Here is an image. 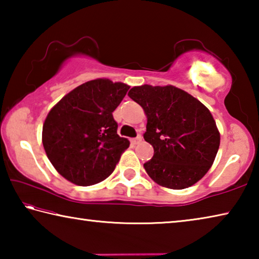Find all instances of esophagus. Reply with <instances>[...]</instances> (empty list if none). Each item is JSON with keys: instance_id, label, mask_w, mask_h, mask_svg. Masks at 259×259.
Segmentation results:
<instances>
[{"instance_id": "obj_1", "label": "esophagus", "mask_w": 259, "mask_h": 259, "mask_svg": "<svg viewBox=\"0 0 259 259\" xmlns=\"http://www.w3.org/2000/svg\"><path fill=\"white\" fill-rule=\"evenodd\" d=\"M142 140H143L142 136H137V137H136V138L131 139V144H133V145H137V144H139L140 142H142Z\"/></svg>"}]
</instances>
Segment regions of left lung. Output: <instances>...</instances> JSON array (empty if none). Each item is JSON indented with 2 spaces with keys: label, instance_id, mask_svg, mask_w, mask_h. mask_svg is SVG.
Wrapping results in <instances>:
<instances>
[{
  "label": "left lung",
  "instance_id": "1",
  "mask_svg": "<svg viewBox=\"0 0 259 259\" xmlns=\"http://www.w3.org/2000/svg\"><path fill=\"white\" fill-rule=\"evenodd\" d=\"M129 97L147 116L144 138L154 155L144 163L161 186L183 190L199 182L212 165L221 136L204 105L172 85L134 87Z\"/></svg>",
  "mask_w": 259,
  "mask_h": 259
}]
</instances>
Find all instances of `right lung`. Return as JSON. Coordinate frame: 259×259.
Here are the masks:
<instances>
[{"label": "right lung", "mask_w": 259, "mask_h": 259, "mask_svg": "<svg viewBox=\"0 0 259 259\" xmlns=\"http://www.w3.org/2000/svg\"><path fill=\"white\" fill-rule=\"evenodd\" d=\"M121 82L98 78L78 85L48 114L42 143L61 176L80 186L106 179L129 140L117 135L113 112L129 90Z\"/></svg>", "instance_id": "obj_1"}]
</instances>
